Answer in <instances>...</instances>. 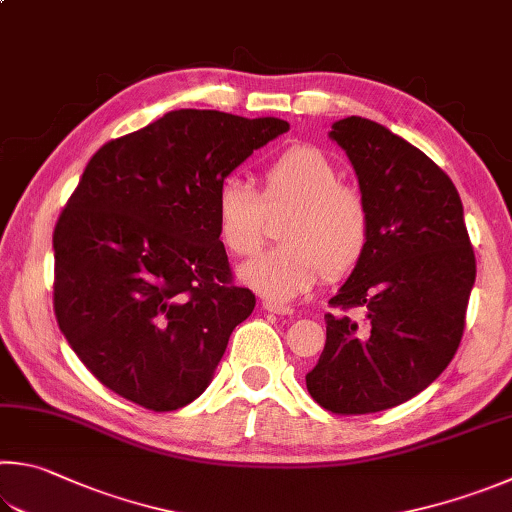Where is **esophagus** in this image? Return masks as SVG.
Listing matches in <instances>:
<instances>
[{"label": "esophagus", "instance_id": "esophagus-1", "mask_svg": "<svg viewBox=\"0 0 512 512\" xmlns=\"http://www.w3.org/2000/svg\"><path fill=\"white\" fill-rule=\"evenodd\" d=\"M264 311L268 313H275V315H291L293 309L291 306H284V304H277V302H264Z\"/></svg>", "mask_w": 512, "mask_h": 512}]
</instances>
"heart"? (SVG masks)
<instances>
[{"mask_svg":"<svg viewBox=\"0 0 512 512\" xmlns=\"http://www.w3.org/2000/svg\"><path fill=\"white\" fill-rule=\"evenodd\" d=\"M293 206L282 246L239 268V280L273 302H291L318 284L322 273L342 275L358 262L369 239V210L340 183V170L318 147L300 145L266 165L264 192L237 174L219 183L215 219L232 255H253L266 232V208Z\"/></svg>","mask_w":512,"mask_h":512,"instance_id":"1","label":"heart"}]
</instances>
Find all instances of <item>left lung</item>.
I'll return each mask as SVG.
<instances>
[{
	"label": "left lung",
	"mask_w": 512,
	"mask_h": 512,
	"mask_svg": "<svg viewBox=\"0 0 512 512\" xmlns=\"http://www.w3.org/2000/svg\"><path fill=\"white\" fill-rule=\"evenodd\" d=\"M345 150L369 210V239L329 304L327 342L306 389L336 414L410 401L457 351L477 264L450 176L385 125L349 116L329 132Z\"/></svg>",
	"instance_id": "1"
}]
</instances>
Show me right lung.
<instances>
[{
    "mask_svg": "<svg viewBox=\"0 0 512 512\" xmlns=\"http://www.w3.org/2000/svg\"><path fill=\"white\" fill-rule=\"evenodd\" d=\"M284 132L280 118L176 109L91 156L53 232V309L111 392L154 412L206 392L255 309L232 284L217 188Z\"/></svg>",
    "mask_w": 512,
    "mask_h": 512,
    "instance_id": "add662e5",
    "label": "right lung"
}]
</instances>
